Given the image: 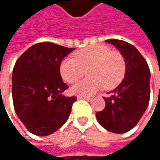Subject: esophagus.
Returning <instances> with one entry per match:
<instances>
[{
	"label": "esophagus",
	"instance_id": "1",
	"mask_svg": "<svg viewBox=\"0 0 160 160\" xmlns=\"http://www.w3.org/2000/svg\"><path fill=\"white\" fill-rule=\"evenodd\" d=\"M78 98H79V99H85V100H87V101L92 100V98H91L90 96H78Z\"/></svg>",
	"mask_w": 160,
	"mask_h": 160
}]
</instances>
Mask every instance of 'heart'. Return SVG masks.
Returning <instances> with one entry per match:
<instances>
[{
	"label": "heart",
	"mask_w": 160,
	"mask_h": 160,
	"mask_svg": "<svg viewBox=\"0 0 160 160\" xmlns=\"http://www.w3.org/2000/svg\"><path fill=\"white\" fill-rule=\"evenodd\" d=\"M89 78L79 81L71 92L79 96L94 93L103 86L111 90L125 77L126 62L118 52L104 45L91 46L75 53V58L67 57L60 65V74L68 83H74L85 75Z\"/></svg>",
	"instance_id": "heart-1"
}]
</instances>
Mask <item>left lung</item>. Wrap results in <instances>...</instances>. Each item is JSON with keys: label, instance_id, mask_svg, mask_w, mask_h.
I'll return each instance as SVG.
<instances>
[{"label": "left lung", "instance_id": "1", "mask_svg": "<svg viewBox=\"0 0 160 160\" xmlns=\"http://www.w3.org/2000/svg\"><path fill=\"white\" fill-rule=\"evenodd\" d=\"M123 55L126 62L125 78L104 97L105 108L96 113L98 122L108 131L123 133L132 130L147 108L150 99V71L139 51L131 43L120 40H107Z\"/></svg>", "mask_w": 160, "mask_h": 160}]
</instances>
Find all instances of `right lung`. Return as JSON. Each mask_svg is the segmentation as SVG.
I'll list each match as a JSON object with an SVG mask.
<instances>
[{"label": "right lung", "mask_w": 160, "mask_h": 160, "mask_svg": "<svg viewBox=\"0 0 160 160\" xmlns=\"http://www.w3.org/2000/svg\"><path fill=\"white\" fill-rule=\"evenodd\" d=\"M74 48L40 42L16 62L12 95L16 115L28 132L46 136L61 128L69 117L76 96L62 92L68 88L60 75V65Z\"/></svg>", "instance_id": "add662e5"}]
</instances>
